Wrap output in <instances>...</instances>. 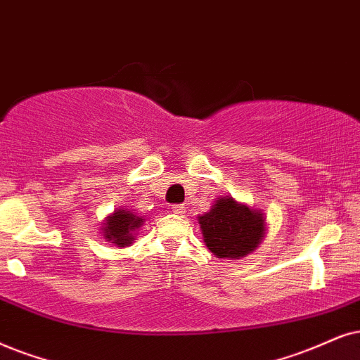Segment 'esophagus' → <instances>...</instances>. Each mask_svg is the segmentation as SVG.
<instances>
[{
	"label": "esophagus",
	"instance_id": "obj_1",
	"mask_svg": "<svg viewBox=\"0 0 360 360\" xmlns=\"http://www.w3.org/2000/svg\"><path fill=\"white\" fill-rule=\"evenodd\" d=\"M171 209H172V212H174V214H183L186 211L184 204H174V206H172Z\"/></svg>",
	"mask_w": 360,
	"mask_h": 360
}]
</instances>
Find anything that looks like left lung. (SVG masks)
<instances>
[{
    "label": "left lung",
    "mask_w": 360,
    "mask_h": 360,
    "mask_svg": "<svg viewBox=\"0 0 360 360\" xmlns=\"http://www.w3.org/2000/svg\"><path fill=\"white\" fill-rule=\"evenodd\" d=\"M207 249L216 257L240 259L257 248L266 233L264 214L239 204L233 198H219L212 209L198 217Z\"/></svg>",
    "instance_id": "1"
}]
</instances>
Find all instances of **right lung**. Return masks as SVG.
I'll return each mask as SVG.
<instances>
[{"label":"right lung","instance_id":"obj_1","mask_svg":"<svg viewBox=\"0 0 360 360\" xmlns=\"http://www.w3.org/2000/svg\"><path fill=\"white\" fill-rule=\"evenodd\" d=\"M143 217L136 216L133 211L117 209L111 216H108L106 222H104V239L116 244L117 248H126V245L133 244L134 233L143 226Z\"/></svg>","mask_w":360,"mask_h":360}]
</instances>
